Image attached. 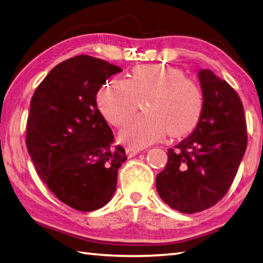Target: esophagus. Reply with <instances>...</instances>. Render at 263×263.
Returning a JSON list of instances; mask_svg holds the SVG:
<instances>
[{
  "mask_svg": "<svg viewBox=\"0 0 263 263\" xmlns=\"http://www.w3.org/2000/svg\"><path fill=\"white\" fill-rule=\"evenodd\" d=\"M126 152H127V155H128V156H129V157H133V156L137 155V154L139 153V152H141V149L137 148V147L129 146V147H127Z\"/></svg>",
  "mask_w": 263,
  "mask_h": 263,
  "instance_id": "34e87169",
  "label": "esophagus"
}]
</instances>
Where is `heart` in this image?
<instances>
[{
	"label": "heart",
	"mask_w": 263,
	"mask_h": 263,
	"mask_svg": "<svg viewBox=\"0 0 263 263\" xmlns=\"http://www.w3.org/2000/svg\"><path fill=\"white\" fill-rule=\"evenodd\" d=\"M146 98L145 114L128 122L120 137L133 147H145L170 134L180 137L197 126L202 114L200 86L178 68L146 64L132 69L128 80L114 79L100 87L97 104L110 124L122 127Z\"/></svg>",
	"instance_id": "heart-1"
}]
</instances>
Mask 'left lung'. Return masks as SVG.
Masks as SVG:
<instances>
[{
    "mask_svg": "<svg viewBox=\"0 0 263 263\" xmlns=\"http://www.w3.org/2000/svg\"><path fill=\"white\" fill-rule=\"evenodd\" d=\"M202 114L196 129L167 149L156 190L172 209L195 214L215 206L233 183L248 145L247 121L240 97L209 71L199 72Z\"/></svg>",
    "mask_w": 263,
    "mask_h": 263,
    "instance_id": "left-lung-1",
    "label": "left lung"
}]
</instances>
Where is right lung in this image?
I'll return each mask as SVG.
<instances>
[{"mask_svg":"<svg viewBox=\"0 0 263 263\" xmlns=\"http://www.w3.org/2000/svg\"><path fill=\"white\" fill-rule=\"evenodd\" d=\"M118 66L89 55L58 64L38 85L27 120L28 153L58 199L92 212L111 199L127 159L97 106V93Z\"/></svg>","mask_w":263,"mask_h":263,"instance_id":"right-lung-1","label":"right lung"}]
</instances>
